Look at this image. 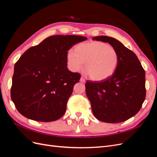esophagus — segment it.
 Here are the masks:
<instances>
[{
  "mask_svg": "<svg viewBox=\"0 0 157 157\" xmlns=\"http://www.w3.org/2000/svg\"><path fill=\"white\" fill-rule=\"evenodd\" d=\"M80 81L81 82H82V83H84L85 82H86V80H85V79L83 77H81V78H80Z\"/></svg>",
  "mask_w": 157,
  "mask_h": 157,
  "instance_id": "obj_1",
  "label": "esophagus"
}]
</instances>
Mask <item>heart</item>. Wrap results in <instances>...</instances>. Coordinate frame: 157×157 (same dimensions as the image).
<instances>
[{
	"label": "heart",
	"mask_w": 157,
	"mask_h": 157,
	"mask_svg": "<svg viewBox=\"0 0 157 157\" xmlns=\"http://www.w3.org/2000/svg\"><path fill=\"white\" fill-rule=\"evenodd\" d=\"M69 67L73 71L81 70L84 65L89 77L95 81L104 80L115 73L119 62V55L112 46L101 41L83 42L76 50L67 54Z\"/></svg>",
	"instance_id": "1"
}]
</instances>
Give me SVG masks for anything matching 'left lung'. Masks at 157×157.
<instances>
[{
	"instance_id": "8db88e82",
	"label": "left lung",
	"mask_w": 157,
	"mask_h": 157,
	"mask_svg": "<svg viewBox=\"0 0 157 157\" xmlns=\"http://www.w3.org/2000/svg\"><path fill=\"white\" fill-rule=\"evenodd\" d=\"M92 39L108 42L119 55V62L110 77L99 82L87 81L85 84L92 113L104 122L125 121L139 112L145 101V70L137 56L120 41L107 36Z\"/></svg>"
}]
</instances>
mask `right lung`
Listing matches in <instances>:
<instances>
[{
  "mask_svg": "<svg viewBox=\"0 0 157 157\" xmlns=\"http://www.w3.org/2000/svg\"><path fill=\"white\" fill-rule=\"evenodd\" d=\"M86 37L54 35L22 54L14 65L11 99L17 110L29 119L52 122L66 111L80 75L67 67L68 50Z\"/></svg>",
  "mask_w": 157,
  "mask_h": 157,
  "instance_id": "right-lung-1",
  "label": "right lung"
}]
</instances>
